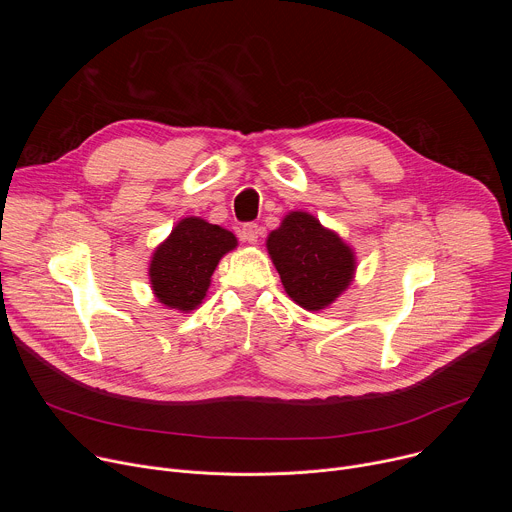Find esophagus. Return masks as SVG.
Returning <instances> with one entry per match:
<instances>
[{"instance_id":"obj_1","label":"esophagus","mask_w":512,"mask_h":512,"mask_svg":"<svg viewBox=\"0 0 512 512\" xmlns=\"http://www.w3.org/2000/svg\"><path fill=\"white\" fill-rule=\"evenodd\" d=\"M259 225H255V223H247L243 229H241V237H243V241H247L249 245H255L257 241H259Z\"/></svg>"}]
</instances>
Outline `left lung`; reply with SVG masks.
Here are the masks:
<instances>
[{
	"label": "left lung",
	"mask_w": 512,
	"mask_h": 512,
	"mask_svg": "<svg viewBox=\"0 0 512 512\" xmlns=\"http://www.w3.org/2000/svg\"><path fill=\"white\" fill-rule=\"evenodd\" d=\"M265 247L285 294L308 312L334 304L354 281V249L310 212H287Z\"/></svg>",
	"instance_id": "8db88e82"
}]
</instances>
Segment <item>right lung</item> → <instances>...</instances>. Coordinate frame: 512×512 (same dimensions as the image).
Segmentation results:
<instances>
[{
	"mask_svg": "<svg viewBox=\"0 0 512 512\" xmlns=\"http://www.w3.org/2000/svg\"><path fill=\"white\" fill-rule=\"evenodd\" d=\"M237 237L200 216H184L154 249L148 275L156 300L182 314L196 310L206 298L210 277Z\"/></svg>",
	"mask_w": 512,
	"mask_h": 512,
	"instance_id": "add662e5",
	"label": "right lung"
}]
</instances>
